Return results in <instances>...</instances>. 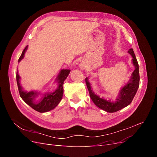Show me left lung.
Here are the masks:
<instances>
[{"instance_id": "8db88e82", "label": "left lung", "mask_w": 157, "mask_h": 157, "mask_svg": "<svg viewBox=\"0 0 157 157\" xmlns=\"http://www.w3.org/2000/svg\"><path fill=\"white\" fill-rule=\"evenodd\" d=\"M132 56V61L133 65L134 67V71H133L130 80L128 82L122 87L118 93V97L116 100L111 101V99H107L101 98L93 91L91 84L89 82L88 78H86L85 81L89 91L90 96L95 105L103 111L108 113H115L121 110L124 107L130 105L134 99L135 95L140 86V73H139V65L137 63L135 54L132 48L128 51Z\"/></svg>"}]
</instances>
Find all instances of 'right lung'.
<instances>
[{"label": "right lung", "instance_id": "right-lung-1", "mask_svg": "<svg viewBox=\"0 0 157 157\" xmlns=\"http://www.w3.org/2000/svg\"><path fill=\"white\" fill-rule=\"evenodd\" d=\"M27 48L28 46H27L25 49L23 50L21 56L19 58L18 62H20L24 58L25 53L27 50ZM70 71L71 70L69 69H61L56 79V82L58 84L57 88L53 92L47 91L43 94H41L36 91H34V90H31L29 92L24 90L20 84L21 77L18 75V71L17 70L16 80L20 97L27 105H29L31 107L38 112L46 113L52 110L58 106L61 99H62L63 94V85L65 80L67 78L70 73ZM39 95H40L41 98L39 101H36V98Z\"/></svg>", "mask_w": 157, "mask_h": 157}]
</instances>
